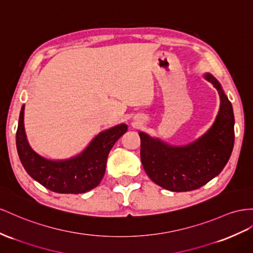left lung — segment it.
I'll use <instances>...</instances> for the list:
<instances>
[{"instance_id": "8db88e82", "label": "left lung", "mask_w": 253, "mask_h": 253, "mask_svg": "<svg viewBox=\"0 0 253 253\" xmlns=\"http://www.w3.org/2000/svg\"><path fill=\"white\" fill-rule=\"evenodd\" d=\"M206 78L219 93L220 110L213 126L201 138L187 146L172 147L139 133L143 169L155 184L171 192H189L203 186L221 172L233 150L232 104L217 80L211 74Z\"/></svg>"}]
</instances>
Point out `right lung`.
Returning <instances> with one entry per match:
<instances>
[{
  "label": "right lung",
  "instance_id": "1",
  "mask_svg": "<svg viewBox=\"0 0 253 253\" xmlns=\"http://www.w3.org/2000/svg\"><path fill=\"white\" fill-rule=\"evenodd\" d=\"M24 105L21 108L16 143L26 172L45 188L58 194H83L97 187L105 173L111 149L127 126L120 125L100 133L83 152L66 161H50L30 147L24 131Z\"/></svg>",
  "mask_w": 253,
  "mask_h": 253
}]
</instances>
